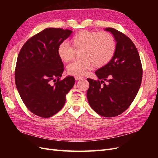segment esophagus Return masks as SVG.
<instances>
[{"label":"esophagus","instance_id":"1","mask_svg":"<svg viewBox=\"0 0 158 158\" xmlns=\"http://www.w3.org/2000/svg\"><path fill=\"white\" fill-rule=\"evenodd\" d=\"M74 78H75L76 80H81V79H83L84 78L83 76H76Z\"/></svg>","mask_w":158,"mask_h":158}]
</instances>
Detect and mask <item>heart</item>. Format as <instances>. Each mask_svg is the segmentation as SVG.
Returning a JSON list of instances; mask_svg holds the SVG:
<instances>
[{
  "mask_svg": "<svg viewBox=\"0 0 158 158\" xmlns=\"http://www.w3.org/2000/svg\"><path fill=\"white\" fill-rule=\"evenodd\" d=\"M117 49L115 38L107 31L82 30L71 37L70 44L62 42L58 47V55L61 60L69 63L80 51V59L67 67L71 75H82L92 69L102 68L112 60Z\"/></svg>",
  "mask_w": 158,
  "mask_h": 158,
  "instance_id": "heart-1",
  "label": "heart"
}]
</instances>
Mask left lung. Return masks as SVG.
I'll use <instances>...</instances> for the list:
<instances>
[{
  "label": "left lung",
  "instance_id": "1",
  "mask_svg": "<svg viewBox=\"0 0 158 158\" xmlns=\"http://www.w3.org/2000/svg\"><path fill=\"white\" fill-rule=\"evenodd\" d=\"M106 30L115 38L116 52L107 65L95 72L99 80L87 78V98L90 107L99 115L113 117L125 111L134 101L143 70L138 50L130 38L112 27Z\"/></svg>",
  "mask_w": 158,
  "mask_h": 158
}]
</instances>
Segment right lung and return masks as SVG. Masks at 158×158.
Returning <instances> with one entry per match:
<instances>
[{"label": "right lung", "instance_id": "right-lung-1", "mask_svg": "<svg viewBox=\"0 0 158 158\" xmlns=\"http://www.w3.org/2000/svg\"><path fill=\"white\" fill-rule=\"evenodd\" d=\"M72 33L62 28H46L30 37L19 52L16 85L23 103L37 116L49 118L58 113L74 86L73 76L60 79L64 69L57 52Z\"/></svg>", "mask_w": 158, "mask_h": 158}]
</instances>
